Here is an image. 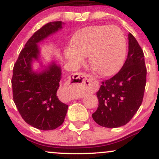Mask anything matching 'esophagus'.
Segmentation results:
<instances>
[{
	"label": "esophagus",
	"mask_w": 159,
	"mask_h": 159,
	"mask_svg": "<svg viewBox=\"0 0 159 159\" xmlns=\"http://www.w3.org/2000/svg\"><path fill=\"white\" fill-rule=\"evenodd\" d=\"M72 79L74 80L75 84H76L78 87H81V88L84 89H90L93 88V85L91 84V78L88 75L85 73H82V72H79V73H75L72 75ZM74 96H71L70 99H75Z\"/></svg>",
	"instance_id": "34e87169"
}]
</instances>
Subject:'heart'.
<instances>
[{
  "label": "heart",
  "mask_w": 159,
  "mask_h": 159,
  "mask_svg": "<svg viewBox=\"0 0 159 159\" xmlns=\"http://www.w3.org/2000/svg\"><path fill=\"white\" fill-rule=\"evenodd\" d=\"M71 46L65 50L69 63L78 66L84 62V57H89L90 64L103 76L112 75L121 68L126 51L123 33L113 25L81 29L72 36Z\"/></svg>",
  "instance_id": "heart-1"
}]
</instances>
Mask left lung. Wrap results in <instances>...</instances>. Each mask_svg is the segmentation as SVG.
I'll return each instance as SVG.
<instances>
[{"instance_id":"1","label":"left lung","mask_w":159,"mask_h":159,"mask_svg":"<svg viewBox=\"0 0 159 159\" xmlns=\"http://www.w3.org/2000/svg\"><path fill=\"white\" fill-rule=\"evenodd\" d=\"M129 52L122 69L102 82L96 93L98 106L93 119L99 125L117 128L129 123L142 102L147 81L144 54L134 36L129 34Z\"/></svg>"}]
</instances>
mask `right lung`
<instances>
[{
  "mask_svg": "<svg viewBox=\"0 0 159 159\" xmlns=\"http://www.w3.org/2000/svg\"><path fill=\"white\" fill-rule=\"evenodd\" d=\"M62 21L49 22L34 33L20 52L12 78L13 101L23 120L40 130H53L64 122L68 105L58 98L57 91L61 68L52 62L42 72H34L32 63L38 61V43L62 29Z\"/></svg>",
  "mask_w": 159,
  "mask_h": 159,
  "instance_id": "1",
  "label": "right lung"
}]
</instances>
